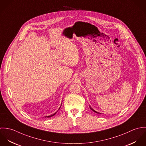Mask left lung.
I'll return each mask as SVG.
<instances>
[{
	"label": "left lung",
	"instance_id": "obj_1",
	"mask_svg": "<svg viewBox=\"0 0 146 146\" xmlns=\"http://www.w3.org/2000/svg\"><path fill=\"white\" fill-rule=\"evenodd\" d=\"M90 109H91V110H92V111H94V112H96V113H98V112H96V111H94V110H93V108H92V107H90Z\"/></svg>",
	"mask_w": 146,
	"mask_h": 146
}]
</instances>
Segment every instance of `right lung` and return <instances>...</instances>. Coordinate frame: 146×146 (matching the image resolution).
Listing matches in <instances>:
<instances>
[{
	"label": "right lung",
	"mask_w": 146,
	"mask_h": 146,
	"mask_svg": "<svg viewBox=\"0 0 146 146\" xmlns=\"http://www.w3.org/2000/svg\"><path fill=\"white\" fill-rule=\"evenodd\" d=\"M56 113H56H54V114H53V115H50V116H46V117H52V116H54L55 114Z\"/></svg>",
	"instance_id": "1"
}]
</instances>
